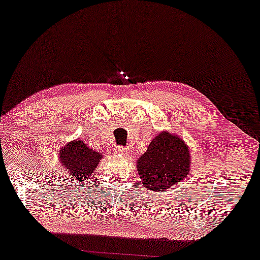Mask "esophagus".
I'll return each instance as SVG.
<instances>
[{
	"label": "esophagus",
	"mask_w": 260,
	"mask_h": 260,
	"mask_svg": "<svg viewBox=\"0 0 260 260\" xmlns=\"http://www.w3.org/2000/svg\"><path fill=\"white\" fill-rule=\"evenodd\" d=\"M115 152L118 153V154H126L127 149L124 146H116V147H115Z\"/></svg>",
	"instance_id": "obj_1"
}]
</instances>
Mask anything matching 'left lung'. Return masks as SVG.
<instances>
[{"instance_id": "1", "label": "left lung", "mask_w": 260, "mask_h": 260, "mask_svg": "<svg viewBox=\"0 0 260 260\" xmlns=\"http://www.w3.org/2000/svg\"><path fill=\"white\" fill-rule=\"evenodd\" d=\"M189 157V151L181 138L170 133L155 136L137 161L143 186L161 191L180 183L188 175Z\"/></svg>"}]
</instances>
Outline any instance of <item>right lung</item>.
<instances>
[{"mask_svg":"<svg viewBox=\"0 0 260 260\" xmlns=\"http://www.w3.org/2000/svg\"><path fill=\"white\" fill-rule=\"evenodd\" d=\"M59 158L71 177L74 180L82 182L87 180L96 169L99 161L101 160V154L78 139L62 147Z\"/></svg>","mask_w":260,"mask_h":260,"instance_id":"right-lung-1","label":"right lung"}]
</instances>
